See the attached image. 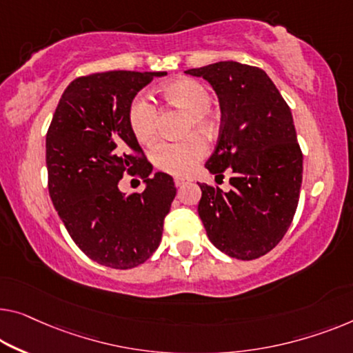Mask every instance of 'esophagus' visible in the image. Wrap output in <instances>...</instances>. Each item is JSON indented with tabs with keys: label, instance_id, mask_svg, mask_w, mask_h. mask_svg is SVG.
<instances>
[{
	"label": "esophagus",
	"instance_id": "esophagus-1",
	"mask_svg": "<svg viewBox=\"0 0 353 353\" xmlns=\"http://www.w3.org/2000/svg\"><path fill=\"white\" fill-rule=\"evenodd\" d=\"M188 182H192L190 177H185V176H176L174 177V183H176L177 187L185 185V183H188Z\"/></svg>",
	"mask_w": 353,
	"mask_h": 353
}]
</instances>
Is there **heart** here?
Segmentation results:
<instances>
[{
  "label": "heart",
  "instance_id": "obj_1",
  "mask_svg": "<svg viewBox=\"0 0 353 353\" xmlns=\"http://www.w3.org/2000/svg\"><path fill=\"white\" fill-rule=\"evenodd\" d=\"M163 97L188 112L187 130L209 128L212 125L210 92L203 82L192 77L176 79L161 88ZM128 122L136 138L147 143L157 130V108L145 93L133 98L128 108ZM208 154V143L199 133H192L181 141H159L150 149V161L160 171L183 176L193 171L198 161Z\"/></svg>",
  "mask_w": 353,
  "mask_h": 353
}]
</instances>
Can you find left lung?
Here are the masks:
<instances>
[{"label":"left lung","mask_w":353,"mask_h":353,"mask_svg":"<svg viewBox=\"0 0 353 353\" xmlns=\"http://www.w3.org/2000/svg\"><path fill=\"white\" fill-rule=\"evenodd\" d=\"M185 74L208 81L220 103L219 141L206 168L217 176L233 171L230 192L199 183L198 214L219 250L255 260L281 243L298 206L303 154L292 110L260 68L219 61Z\"/></svg>","instance_id":"8db88e82"}]
</instances>
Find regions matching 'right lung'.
<instances>
[{"label": "right lung", "instance_id": "obj_1", "mask_svg": "<svg viewBox=\"0 0 353 353\" xmlns=\"http://www.w3.org/2000/svg\"><path fill=\"white\" fill-rule=\"evenodd\" d=\"M161 76L166 72L108 71L77 77L63 92L47 131L52 203L79 249L114 270L138 266L159 249L176 196L170 174L150 177L152 165L128 122L133 98ZM125 172L145 179L143 194L119 192Z\"/></svg>", "mask_w": 353, "mask_h": 353}]
</instances>
